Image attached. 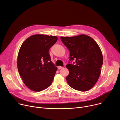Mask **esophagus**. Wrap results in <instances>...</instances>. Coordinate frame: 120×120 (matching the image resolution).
Here are the masks:
<instances>
[{"label": "esophagus", "mask_w": 120, "mask_h": 120, "mask_svg": "<svg viewBox=\"0 0 120 120\" xmlns=\"http://www.w3.org/2000/svg\"><path fill=\"white\" fill-rule=\"evenodd\" d=\"M63 68V67H61V66H58V68L59 69V70H60V69L62 68Z\"/></svg>", "instance_id": "obj_1"}]
</instances>
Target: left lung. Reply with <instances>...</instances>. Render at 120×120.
Instances as JSON below:
<instances>
[{
	"label": "left lung",
	"mask_w": 120,
	"mask_h": 120,
	"mask_svg": "<svg viewBox=\"0 0 120 120\" xmlns=\"http://www.w3.org/2000/svg\"><path fill=\"white\" fill-rule=\"evenodd\" d=\"M60 38L70 50V61H76L74 65H66L70 72L66 77L68 84L80 91L90 90L100 77L103 63L102 52L98 44L85 34Z\"/></svg>",
	"instance_id": "1"
}]
</instances>
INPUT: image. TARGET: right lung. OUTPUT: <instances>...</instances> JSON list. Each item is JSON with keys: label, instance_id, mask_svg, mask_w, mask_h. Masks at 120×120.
Masks as SVG:
<instances>
[{"label": "right lung", "instance_id": "1", "mask_svg": "<svg viewBox=\"0 0 120 120\" xmlns=\"http://www.w3.org/2000/svg\"><path fill=\"white\" fill-rule=\"evenodd\" d=\"M57 39L56 36L35 34L21 45L17 56L18 71L30 90L39 92L52 83L57 68L52 62L49 50Z\"/></svg>", "mask_w": 120, "mask_h": 120}]
</instances>
